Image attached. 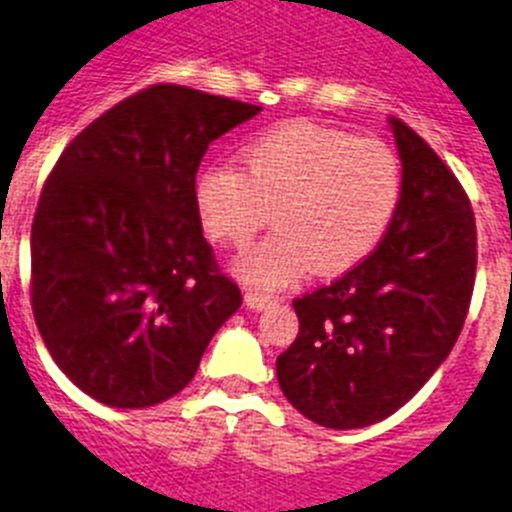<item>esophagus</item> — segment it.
<instances>
[{
	"label": "esophagus",
	"instance_id": "esophagus-1",
	"mask_svg": "<svg viewBox=\"0 0 512 512\" xmlns=\"http://www.w3.org/2000/svg\"><path fill=\"white\" fill-rule=\"evenodd\" d=\"M245 303H247V308L262 310V308H267V305L275 303V298H272V295H265V293H257V290H247Z\"/></svg>",
	"mask_w": 512,
	"mask_h": 512
}]
</instances>
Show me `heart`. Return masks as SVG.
Instances as JSON below:
<instances>
[{"instance_id": "b5f03b06", "label": "heart", "mask_w": 512, "mask_h": 512, "mask_svg": "<svg viewBox=\"0 0 512 512\" xmlns=\"http://www.w3.org/2000/svg\"><path fill=\"white\" fill-rule=\"evenodd\" d=\"M401 161L389 143L313 121L278 123L242 148V169L212 164L194 186L212 240L242 247L270 222L234 270L247 285L280 290L313 267L336 275L364 260L401 202Z\"/></svg>"}]
</instances>
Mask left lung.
Returning <instances> with one entry per match:
<instances>
[{"label": "left lung", "instance_id": "obj_1", "mask_svg": "<svg viewBox=\"0 0 512 512\" xmlns=\"http://www.w3.org/2000/svg\"><path fill=\"white\" fill-rule=\"evenodd\" d=\"M401 202L366 260L293 300L300 331L278 381L310 422L358 429L404 407L450 356L470 308L477 229L470 199L429 143L391 118Z\"/></svg>", "mask_w": 512, "mask_h": 512}]
</instances>
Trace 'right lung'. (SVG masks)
<instances>
[{
	"mask_svg": "<svg viewBox=\"0 0 512 512\" xmlns=\"http://www.w3.org/2000/svg\"><path fill=\"white\" fill-rule=\"evenodd\" d=\"M260 105L159 83L78 133L32 222V313L62 374L100 404L179 394L242 305L202 234L194 186L209 143Z\"/></svg>",
	"mask_w": 512,
	"mask_h": 512,
	"instance_id": "add662e5",
	"label": "right lung"
}]
</instances>
